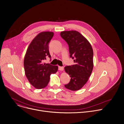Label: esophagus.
Instances as JSON below:
<instances>
[{
	"label": "esophagus",
	"mask_w": 124,
	"mask_h": 124,
	"mask_svg": "<svg viewBox=\"0 0 124 124\" xmlns=\"http://www.w3.org/2000/svg\"><path fill=\"white\" fill-rule=\"evenodd\" d=\"M58 70H64V67L59 66L58 67Z\"/></svg>",
	"instance_id": "1"
}]
</instances>
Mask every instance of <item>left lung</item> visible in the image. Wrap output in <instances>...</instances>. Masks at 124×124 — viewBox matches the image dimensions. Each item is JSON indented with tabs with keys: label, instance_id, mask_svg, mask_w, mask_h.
<instances>
[{
	"label": "left lung",
	"instance_id": "obj_1",
	"mask_svg": "<svg viewBox=\"0 0 124 124\" xmlns=\"http://www.w3.org/2000/svg\"><path fill=\"white\" fill-rule=\"evenodd\" d=\"M60 36L68 44L70 57L74 61V65L64 68L71 78L65 87L72 91L78 90L85 84L92 73L93 48L88 40L77 31H62Z\"/></svg>",
	"mask_w": 124,
	"mask_h": 124
}]
</instances>
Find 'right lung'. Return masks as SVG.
Returning <instances> with one entry per match:
<instances>
[{
    "label": "right lung",
    "instance_id": "obj_1",
    "mask_svg": "<svg viewBox=\"0 0 124 124\" xmlns=\"http://www.w3.org/2000/svg\"><path fill=\"white\" fill-rule=\"evenodd\" d=\"M52 32H43L30 44L24 59L25 74L30 83L36 89L46 87L50 76L58 70L57 66L44 63L47 57L51 58L48 45L54 36Z\"/></svg>",
    "mask_w": 124,
    "mask_h": 124
}]
</instances>
